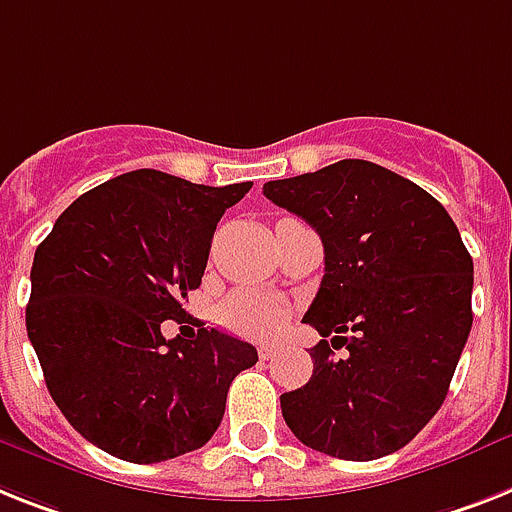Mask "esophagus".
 <instances>
[{"label":"esophagus","instance_id":"obj_1","mask_svg":"<svg viewBox=\"0 0 512 512\" xmlns=\"http://www.w3.org/2000/svg\"><path fill=\"white\" fill-rule=\"evenodd\" d=\"M277 350H280V348H277V345H261V348H259V358H261V361H269V358L277 356Z\"/></svg>","mask_w":512,"mask_h":512}]
</instances>
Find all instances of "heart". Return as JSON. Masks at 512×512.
I'll list each match as a JSON object with an SVG mask.
<instances>
[{"label":"heart","instance_id":"b5f03b06","mask_svg":"<svg viewBox=\"0 0 512 512\" xmlns=\"http://www.w3.org/2000/svg\"><path fill=\"white\" fill-rule=\"evenodd\" d=\"M290 319V306L280 295L243 287L227 295L225 303L219 306V322L230 329L232 335L248 337V340H266L277 335Z\"/></svg>","mask_w":512,"mask_h":512}]
</instances>
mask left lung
Here are the masks:
<instances>
[{
    "mask_svg": "<svg viewBox=\"0 0 512 512\" xmlns=\"http://www.w3.org/2000/svg\"><path fill=\"white\" fill-rule=\"evenodd\" d=\"M264 196L319 232L324 277L303 322L329 340L280 398L303 445L374 460L408 445L445 403L471 332L474 261L445 206L363 159L269 180Z\"/></svg>",
    "mask_w": 512,
    "mask_h": 512,
    "instance_id": "left-lung-1",
    "label": "left lung"
}]
</instances>
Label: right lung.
Wrapping results in <instances>:
<instances>
[{
	"mask_svg": "<svg viewBox=\"0 0 512 512\" xmlns=\"http://www.w3.org/2000/svg\"><path fill=\"white\" fill-rule=\"evenodd\" d=\"M251 185L125 172L75 198L36 248L28 337L57 408L104 453L159 463L204 447L232 379L259 361L219 329L162 335L201 285L217 222Z\"/></svg>",
	"mask_w": 512,
	"mask_h": 512,
	"instance_id": "right-lung-1",
	"label": "right lung"
}]
</instances>
